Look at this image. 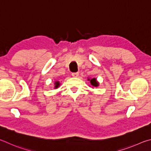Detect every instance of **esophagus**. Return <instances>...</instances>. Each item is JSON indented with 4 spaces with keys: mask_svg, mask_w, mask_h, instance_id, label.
<instances>
[{
    "mask_svg": "<svg viewBox=\"0 0 151 151\" xmlns=\"http://www.w3.org/2000/svg\"><path fill=\"white\" fill-rule=\"evenodd\" d=\"M71 75H72V76L74 78H77L78 76H79V73L78 72H74V73H71Z\"/></svg>",
    "mask_w": 151,
    "mask_h": 151,
    "instance_id": "esophagus-1",
    "label": "esophagus"
}]
</instances>
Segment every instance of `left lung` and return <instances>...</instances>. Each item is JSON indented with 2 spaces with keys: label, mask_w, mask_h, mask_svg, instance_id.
Returning <instances> with one entry per match:
<instances>
[{
  "label": "left lung",
  "mask_w": 151,
  "mask_h": 151,
  "mask_svg": "<svg viewBox=\"0 0 151 151\" xmlns=\"http://www.w3.org/2000/svg\"><path fill=\"white\" fill-rule=\"evenodd\" d=\"M88 80H89V79H88ZM90 83L91 85L94 87H97V86H98V83H97V81H96V78L91 79V80H90Z\"/></svg>",
  "instance_id": "1"
}]
</instances>
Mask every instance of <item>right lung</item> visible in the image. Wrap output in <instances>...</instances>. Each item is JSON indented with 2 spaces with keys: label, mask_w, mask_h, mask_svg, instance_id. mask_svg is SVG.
<instances>
[{
  "label": "right lung",
  "mask_w": 151,
  "mask_h": 151,
  "mask_svg": "<svg viewBox=\"0 0 151 151\" xmlns=\"http://www.w3.org/2000/svg\"><path fill=\"white\" fill-rule=\"evenodd\" d=\"M60 86L59 81H55V88H58V86Z\"/></svg>",
  "instance_id": "obj_1"
}]
</instances>
